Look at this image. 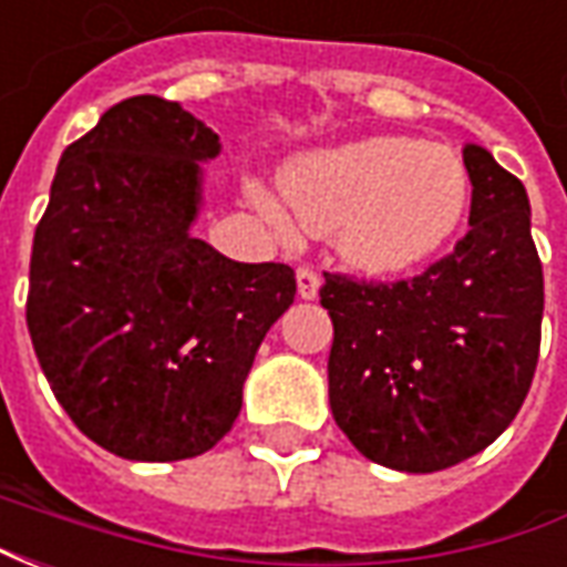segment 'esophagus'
Segmentation results:
<instances>
[{
	"label": "esophagus",
	"instance_id": "esophagus-1",
	"mask_svg": "<svg viewBox=\"0 0 567 567\" xmlns=\"http://www.w3.org/2000/svg\"><path fill=\"white\" fill-rule=\"evenodd\" d=\"M319 272L312 270V267H297V295L303 297V300L319 297Z\"/></svg>",
	"mask_w": 567,
	"mask_h": 567
}]
</instances>
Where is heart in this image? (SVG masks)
<instances>
[{
  "instance_id": "obj_1",
  "label": "heart",
  "mask_w": 567,
  "mask_h": 567,
  "mask_svg": "<svg viewBox=\"0 0 567 567\" xmlns=\"http://www.w3.org/2000/svg\"><path fill=\"white\" fill-rule=\"evenodd\" d=\"M282 197L307 230L333 236L364 272L413 270L450 243L471 203V178L450 145L373 136L316 151L282 173ZM258 206L285 227L282 209Z\"/></svg>"
}]
</instances>
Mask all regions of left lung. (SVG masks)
<instances>
[{
  "mask_svg": "<svg viewBox=\"0 0 567 567\" xmlns=\"http://www.w3.org/2000/svg\"><path fill=\"white\" fill-rule=\"evenodd\" d=\"M471 230L413 279L324 272L333 321L328 392L364 458L431 474L486 450L532 389L544 270L523 182L480 145L464 148Z\"/></svg>",
  "mask_w": 567,
  "mask_h": 567,
  "instance_id": "left-lung-1",
  "label": "left lung"
}]
</instances>
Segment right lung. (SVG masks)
Here are the masks:
<instances>
[{
    "label": "right lung",
    "instance_id": "1",
    "mask_svg": "<svg viewBox=\"0 0 567 567\" xmlns=\"http://www.w3.org/2000/svg\"><path fill=\"white\" fill-rule=\"evenodd\" d=\"M218 133L130 96L72 142L35 227L27 328L54 398L103 450L178 462L234 427L260 340L295 303L288 264L190 236Z\"/></svg>",
    "mask_w": 567,
    "mask_h": 567
}]
</instances>
